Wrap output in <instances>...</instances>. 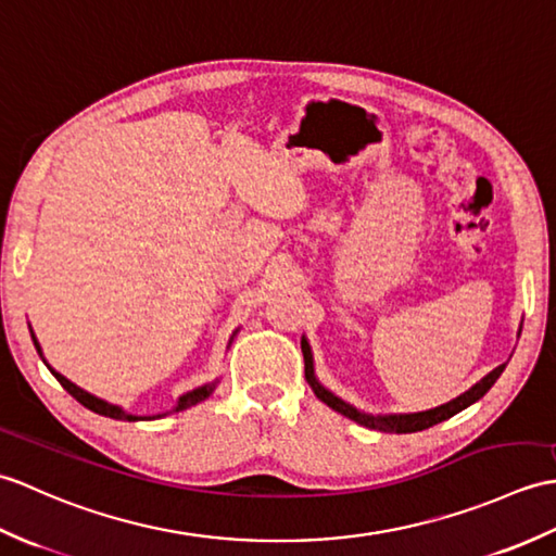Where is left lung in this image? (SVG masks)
Segmentation results:
<instances>
[{"mask_svg":"<svg viewBox=\"0 0 556 556\" xmlns=\"http://www.w3.org/2000/svg\"><path fill=\"white\" fill-rule=\"evenodd\" d=\"M519 336H521V328H519ZM302 354H304V376L306 382H309L312 390L316 397L328 404L332 412H338L342 416L352 418L354 424H359L364 428H371V430H380V433H418V430H426L435 424L447 421L454 414L464 412L466 406H471L473 402H478L483 394L495 386V380L502 376L504 366L507 364H500L497 368H492V371L480 378L476 386L468 388L466 392H462L459 397H454L447 404H440L435 409H426V412H414V414H366L362 409H356L354 404L344 402L342 397H338L336 392H330L324 382L316 378V368H314V354H312V344L306 340V336H302Z\"/></svg>","mask_w":556,"mask_h":556,"instance_id":"left-lung-1","label":"left lung"}]
</instances>
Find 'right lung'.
<instances>
[{
  "label": "right lung",
  "instance_id": "add662e5",
  "mask_svg": "<svg viewBox=\"0 0 556 556\" xmlns=\"http://www.w3.org/2000/svg\"><path fill=\"white\" fill-rule=\"evenodd\" d=\"M236 336H238V330L232 332V336H230V340H228V348L232 344V340H236ZM30 338H33L35 350H37V354H40V359L45 362V366L49 368V371H52V376L61 382V386H64V390L71 394V397H76L83 406H88L90 412L100 414V416L116 418V421H144V418H162V416H166V414H176V412H182V409H190V406L204 402L206 397H212V392L216 390V386L220 382V378H216V380H212V382H204V386H200V388H194V390H190V392L180 394L178 402L174 404V409L166 412V414H156V416H138V414H130V412H126V409H123V406H118V404H111V402H106V400H102V397H94V394H90L88 390L78 388L76 382H71L66 376H61L59 371H54V368L47 364L45 354H42V348H40V342H37V338H35V332H33V330H30Z\"/></svg>",
  "mask_w": 556,
  "mask_h": 556
}]
</instances>
